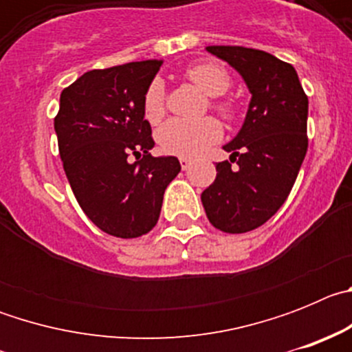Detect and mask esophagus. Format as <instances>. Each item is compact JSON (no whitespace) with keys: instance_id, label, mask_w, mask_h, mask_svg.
<instances>
[{"instance_id":"obj_1","label":"esophagus","mask_w":352,"mask_h":352,"mask_svg":"<svg viewBox=\"0 0 352 352\" xmlns=\"http://www.w3.org/2000/svg\"><path fill=\"white\" fill-rule=\"evenodd\" d=\"M179 164H182V169L186 170L188 167L192 166V160H190V158H179Z\"/></svg>"}]
</instances>
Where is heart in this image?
Returning <instances> with one entry per match:
<instances>
[{
	"label": "heart",
	"mask_w": 352,
	"mask_h": 352,
	"mask_svg": "<svg viewBox=\"0 0 352 352\" xmlns=\"http://www.w3.org/2000/svg\"><path fill=\"white\" fill-rule=\"evenodd\" d=\"M185 77L197 86L204 95L211 96L210 107L226 120H232L236 114V104L220 95L229 89L231 77L223 67L217 63H197L186 68ZM142 114L151 125L160 123L166 116V88L160 79L149 84L142 98ZM222 139V126L214 118H203L199 121L170 120L157 132V141L162 151L176 157H197L210 146Z\"/></svg>",
	"instance_id": "obj_1"
}]
</instances>
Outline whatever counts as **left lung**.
<instances>
[{
	"label": "left lung",
	"instance_id": "left-lung-1",
	"mask_svg": "<svg viewBox=\"0 0 352 352\" xmlns=\"http://www.w3.org/2000/svg\"><path fill=\"white\" fill-rule=\"evenodd\" d=\"M206 51L231 65L252 95L243 126L223 146L231 157L217 164V178L201 194L208 220L241 234L268 222L296 182L309 148V98L294 67L270 52L239 45Z\"/></svg>",
	"mask_w": 352,
	"mask_h": 352
}]
</instances>
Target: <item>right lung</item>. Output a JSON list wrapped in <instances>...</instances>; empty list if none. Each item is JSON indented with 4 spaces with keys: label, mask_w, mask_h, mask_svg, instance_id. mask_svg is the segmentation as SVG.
<instances>
[{
    "label": "right lung",
    "mask_w": 352,
    "mask_h": 352,
    "mask_svg": "<svg viewBox=\"0 0 352 352\" xmlns=\"http://www.w3.org/2000/svg\"><path fill=\"white\" fill-rule=\"evenodd\" d=\"M162 61H133L86 72L61 91L54 118L72 192L89 220L116 238L155 227L167 185L182 170L176 157H151L142 98ZM136 157V162L129 158Z\"/></svg>",
    "instance_id": "add662e5"
}]
</instances>
